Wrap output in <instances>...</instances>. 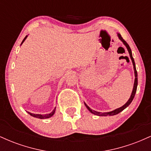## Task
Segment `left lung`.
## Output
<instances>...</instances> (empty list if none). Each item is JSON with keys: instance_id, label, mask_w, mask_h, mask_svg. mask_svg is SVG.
I'll list each match as a JSON object with an SVG mask.
<instances>
[{"instance_id": "left-lung-1", "label": "left lung", "mask_w": 151, "mask_h": 151, "mask_svg": "<svg viewBox=\"0 0 151 151\" xmlns=\"http://www.w3.org/2000/svg\"><path fill=\"white\" fill-rule=\"evenodd\" d=\"M117 35L118 37H119V40L124 43V45L126 46V47L127 48L128 51H129V55H130V58L131 59V61H132V63H133V70H134V74H135V80H134V84H133V91H132V93H131V96H130L129 99L128 100V101L126 102V103L124 104V106H122L120 107V108H118L116 109H115V110L114 111H109V112H104V113H102V112H99V111H94L93 110V109H91L90 108L89 106H88L87 105H86V103H84V104H85L86 109H88V110L90 112H91V114H94V115H97V116H114V115H116V114H119L120 112L122 111L123 110H124L126 107H128L130 105V104L133 101V98H134L135 96V94H136V90H137V86H138V74H137V71H136V65H135V62H134V60H133V55H132V52H131V48H130V47L129 45H128V43L126 42L125 40H124V39H123V37H121V35L119 33H117Z\"/></svg>"}]
</instances>
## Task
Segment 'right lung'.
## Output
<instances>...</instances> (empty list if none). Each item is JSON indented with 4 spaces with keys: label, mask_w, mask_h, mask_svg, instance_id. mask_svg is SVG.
<instances>
[{
    "label": "right lung",
    "mask_w": 151,
    "mask_h": 151,
    "mask_svg": "<svg viewBox=\"0 0 151 151\" xmlns=\"http://www.w3.org/2000/svg\"><path fill=\"white\" fill-rule=\"evenodd\" d=\"M27 35H26L25 37L23 39V40H22L21 45L22 44V43L24 42V41L25 40V39H26V38H27ZM55 110H56V107H55V109H54V110L52 111L51 112V113L47 114H36L30 113V112H27V113H28L29 114H30V116H33V117L38 118V119H48V118H50V117L52 116H53L54 114H55Z\"/></svg>",
    "instance_id": "obj_1"
}]
</instances>
